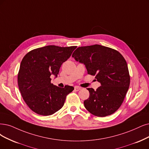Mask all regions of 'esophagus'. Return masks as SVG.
<instances>
[{"mask_svg": "<svg viewBox=\"0 0 149 149\" xmlns=\"http://www.w3.org/2000/svg\"><path fill=\"white\" fill-rule=\"evenodd\" d=\"M81 90V88L79 87V86H75L74 87V90H75V91H79V90Z\"/></svg>", "mask_w": 149, "mask_h": 149, "instance_id": "esophagus-1", "label": "esophagus"}]
</instances>
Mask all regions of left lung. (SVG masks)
Segmentation results:
<instances>
[{"label":"left lung","mask_w":149,"mask_h":149,"mask_svg":"<svg viewBox=\"0 0 149 149\" xmlns=\"http://www.w3.org/2000/svg\"><path fill=\"white\" fill-rule=\"evenodd\" d=\"M72 56L84 64L88 74L95 75L101 85L96 90L87 88L90 97L84 101L87 111L101 117L117 111L130 84L128 65L122 55L111 48L94 45L79 47Z\"/></svg>","instance_id":"8db88e82"}]
</instances>
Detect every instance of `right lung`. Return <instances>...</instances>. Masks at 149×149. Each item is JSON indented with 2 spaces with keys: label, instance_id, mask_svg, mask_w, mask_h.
<instances>
[{
  "label": "right lung",
  "instance_id": "add662e5",
  "mask_svg": "<svg viewBox=\"0 0 149 149\" xmlns=\"http://www.w3.org/2000/svg\"><path fill=\"white\" fill-rule=\"evenodd\" d=\"M76 48L48 45L33 49L22 59L18 75L19 90L35 113L47 116L56 112L64 106L66 96L74 90L69 85H54L50 77H57L62 64Z\"/></svg>",
  "mask_w": 149,
  "mask_h": 149
}]
</instances>
